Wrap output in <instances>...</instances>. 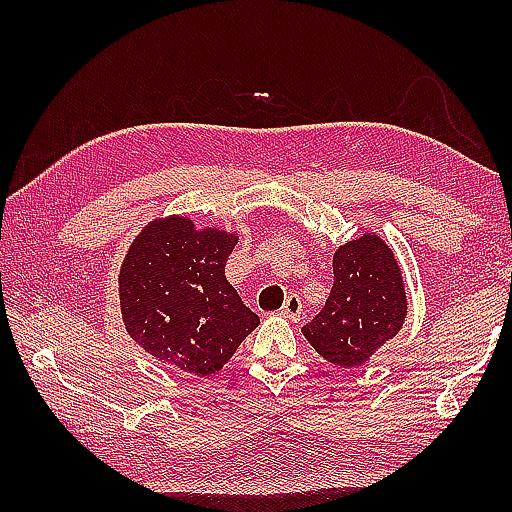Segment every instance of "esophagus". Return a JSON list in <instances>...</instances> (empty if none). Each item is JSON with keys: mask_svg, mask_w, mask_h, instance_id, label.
Instances as JSON below:
<instances>
[{"mask_svg": "<svg viewBox=\"0 0 512 512\" xmlns=\"http://www.w3.org/2000/svg\"><path fill=\"white\" fill-rule=\"evenodd\" d=\"M281 314H284L286 319H292V321H299V317L303 314V303L297 295H290L284 303V308H281Z\"/></svg>", "mask_w": 512, "mask_h": 512, "instance_id": "esophagus-1", "label": "esophagus"}]
</instances>
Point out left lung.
<instances>
[{
    "label": "left lung",
    "mask_w": 512,
    "mask_h": 512,
    "mask_svg": "<svg viewBox=\"0 0 512 512\" xmlns=\"http://www.w3.org/2000/svg\"><path fill=\"white\" fill-rule=\"evenodd\" d=\"M332 270L330 297L301 332L325 361L350 369L400 332L407 292L394 250L374 233L336 248Z\"/></svg>",
    "instance_id": "obj_1"
}]
</instances>
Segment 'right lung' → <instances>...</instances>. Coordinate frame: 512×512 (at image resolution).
<instances>
[{
    "mask_svg": "<svg viewBox=\"0 0 512 512\" xmlns=\"http://www.w3.org/2000/svg\"><path fill=\"white\" fill-rule=\"evenodd\" d=\"M235 233L198 228L184 215L149 222L118 275L127 334L160 363L211 376L231 361L259 317L228 284Z\"/></svg>",
    "mask_w": 512,
    "mask_h": 512,
    "instance_id": "1",
    "label": "right lung"
}]
</instances>
